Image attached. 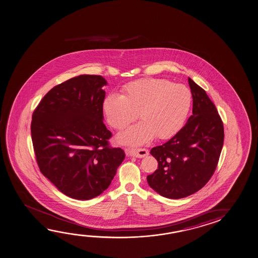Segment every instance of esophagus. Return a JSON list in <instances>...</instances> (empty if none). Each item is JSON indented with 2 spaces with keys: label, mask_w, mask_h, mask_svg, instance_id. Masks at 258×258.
Here are the masks:
<instances>
[{
  "label": "esophagus",
  "mask_w": 258,
  "mask_h": 258,
  "mask_svg": "<svg viewBox=\"0 0 258 258\" xmlns=\"http://www.w3.org/2000/svg\"><path fill=\"white\" fill-rule=\"evenodd\" d=\"M130 153L132 156L134 157H138V158H143L145 156L148 155V150L146 148H139V149H135L132 148L130 150Z\"/></svg>",
  "instance_id": "obj_1"
}]
</instances>
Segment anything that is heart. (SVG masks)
Segmentation results:
<instances>
[{
    "mask_svg": "<svg viewBox=\"0 0 258 258\" xmlns=\"http://www.w3.org/2000/svg\"><path fill=\"white\" fill-rule=\"evenodd\" d=\"M192 94L182 84L163 79H147L128 84L122 94H110L103 108L108 123L121 130L138 117L141 121L117 136L123 145L140 146L155 137L164 139L175 135L190 111Z\"/></svg>",
    "mask_w": 258,
    "mask_h": 258,
    "instance_id": "obj_1",
    "label": "heart"
}]
</instances>
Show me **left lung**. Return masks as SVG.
<instances>
[{
  "label": "left lung",
  "mask_w": 258,
  "mask_h": 258,
  "mask_svg": "<svg viewBox=\"0 0 258 258\" xmlns=\"http://www.w3.org/2000/svg\"><path fill=\"white\" fill-rule=\"evenodd\" d=\"M188 84L193 114L176 135L150 152L158 169L147 176V182L167 199H183L201 189L214 174L223 146V124L215 105L190 78Z\"/></svg>",
  "instance_id": "8db88e82"
}]
</instances>
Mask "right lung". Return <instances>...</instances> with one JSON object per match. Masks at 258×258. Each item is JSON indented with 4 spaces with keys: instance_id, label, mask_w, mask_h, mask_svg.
Masks as SVG:
<instances>
[{
    "instance_id": "right-lung-1",
    "label": "right lung",
    "mask_w": 258,
    "mask_h": 258,
    "mask_svg": "<svg viewBox=\"0 0 258 258\" xmlns=\"http://www.w3.org/2000/svg\"><path fill=\"white\" fill-rule=\"evenodd\" d=\"M102 76L80 75L53 87L33 112L32 142L37 164L58 190L88 200L110 186L125 159L108 144L103 124Z\"/></svg>"
}]
</instances>
